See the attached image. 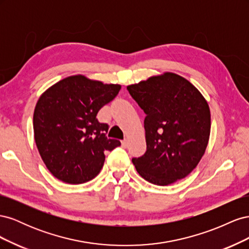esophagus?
Listing matches in <instances>:
<instances>
[{
    "mask_svg": "<svg viewBox=\"0 0 249 249\" xmlns=\"http://www.w3.org/2000/svg\"><path fill=\"white\" fill-rule=\"evenodd\" d=\"M122 145H123L124 147H126V145H127V140H126V139H124V140L122 141Z\"/></svg>",
    "mask_w": 249,
    "mask_h": 249,
    "instance_id": "obj_1",
    "label": "esophagus"
}]
</instances>
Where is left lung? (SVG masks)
Returning <instances> with one entry per match:
<instances>
[{
  "label": "left lung",
  "mask_w": 249,
  "mask_h": 249,
  "mask_svg": "<svg viewBox=\"0 0 249 249\" xmlns=\"http://www.w3.org/2000/svg\"><path fill=\"white\" fill-rule=\"evenodd\" d=\"M146 114V152L132 162L147 182L166 186L197 166L209 142L211 113L198 89L173 72L126 87Z\"/></svg>",
  "instance_id": "left-lung-1"
}]
</instances>
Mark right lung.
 Listing matches in <instances>:
<instances>
[{"instance_id":"add662e5","label":"right lung","mask_w":249,"mask_h":249,"mask_svg":"<svg viewBox=\"0 0 249 249\" xmlns=\"http://www.w3.org/2000/svg\"><path fill=\"white\" fill-rule=\"evenodd\" d=\"M120 88L76 74L40 95L33 115L34 138L55 178L73 185L91 180L103 168L105 152L120 145L119 140L107 138L109 125L96 118Z\"/></svg>"}]
</instances>
